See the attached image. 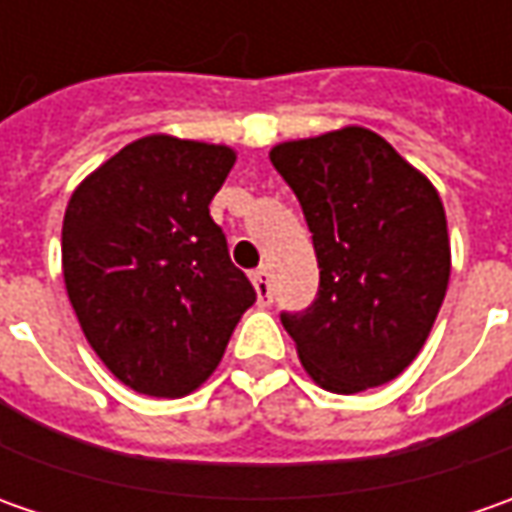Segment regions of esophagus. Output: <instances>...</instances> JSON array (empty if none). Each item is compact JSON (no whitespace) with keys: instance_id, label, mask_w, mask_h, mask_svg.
<instances>
[{"instance_id":"obj_1","label":"esophagus","mask_w":512,"mask_h":512,"mask_svg":"<svg viewBox=\"0 0 512 512\" xmlns=\"http://www.w3.org/2000/svg\"><path fill=\"white\" fill-rule=\"evenodd\" d=\"M250 279H253V287H256L259 305H270V302H273V293H270V270H267V267H259V270H253Z\"/></svg>"}]
</instances>
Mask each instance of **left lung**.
Listing matches in <instances>:
<instances>
[{"mask_svg": "<svg viewBox=\"0 0 512 512\" xmlns=\"http://www.w3.org/2000/svg\"><path fill=\"white\" fill-rule=\"evenodd\" d=\"M270 162L302 205L319 262L316 302L282 313L299 362L330 393L387 384L419 356L450 282L436 187L356 125L282 142Z\"/></svg>", "mask_w": 512, "mask_h": 512, "instance_id": "obj_1", "label": "left lung"}]
</instances>
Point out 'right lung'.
Here are the masks:
<instances>
[{
	"label": "right lung",
	"instance_id": "1",
	"mask_svg": "<svg viewBox=\"0 0 512 512\" xmlns=\"http://www.w3.org/2000/svg\"><path fill=\"white\" fill-rule=\"evenodd\" d=\"M236 150L153 133L73 190L62 273L82 333L130 390L179 399L219 367L256 302L210 199Z\"/></svg>",
	"mask_w": 512,
	"mask_h": 512
}]
</instances>
